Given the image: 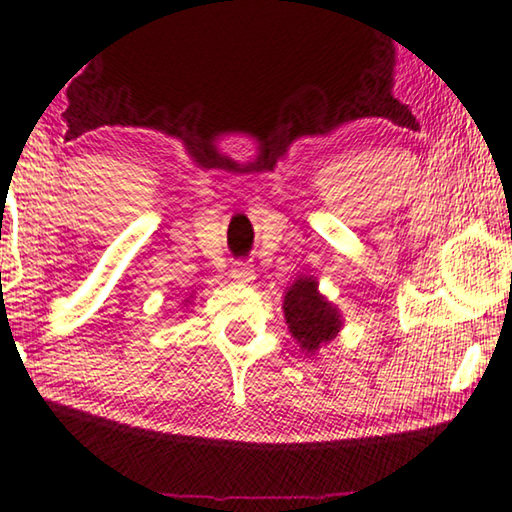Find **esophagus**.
I'll return each mask as SVG.
<instances>
[{"label":"esophagus","mask_w":512,"mask_h":512,"mask_svg":"<svg viewBox=\"0 0 512 512\" xmlns=\"http://www.w3.org/2000/svg\"><path fill=\"white\" fill-rule=\"evenodd\" d=\"M232 280L239 282V285H251V282L256 280V270L246 266V263H237V266L232 268Z\"/></svg>","instance_id":"esophagus-1"}]
</instances>
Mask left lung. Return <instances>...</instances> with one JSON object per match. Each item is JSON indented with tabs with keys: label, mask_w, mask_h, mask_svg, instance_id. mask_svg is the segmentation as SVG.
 <instances>
[{
	"label": "left lung",
	"mask_w": 512,
	"mask_h": 512,
	"mask_svg": "<svg viewBox=\"0 0 512 512\" xmlns=\"http://www.w3.org/2000/svg\"><path fill=\"white\" fill-rule=\"evenodd\" d=\"M285 320L289 332L301 349L315 353L320 346L332 342L342 330V315L318 292V282L313 277H299L285 294Z\"/></svg>",
	"instance_id": "obj_1"
}]
</instances>
